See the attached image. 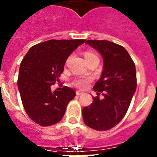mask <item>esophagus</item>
Returning <instances> with one entry per match:
<instances>
[{"instance_id": "obj_1", "label": "esophagus", "mask_w": 157, "mask_h": 157, "mask_svg": "<svg viewBox=\"0 0 157 157\" xmlns=\"http://www.w3.org/2000/svg\"><path fill=\"white\" fill-rule=\"evenodd\" d=\"M82 94H84V92H80V91H77V92H76V95H77V96L82 95Z\"/></svg>"}]
</instances>
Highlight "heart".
I'll use <instances>...</instances> for the list:
<instances>
[{
	"label": "heart",
	"mask_w": 157,
	"mask_h": 157,
	"mask_svg": "<svg viewBox=\"0 0 157 157\" xmlns=\"http://www.w3.org/2000/svg\"><path fill=\"white\" fill-rule=\"evenodd\" d=\"M91 56H97L92 53V52H86L85 53V58ZM88 82H89V79L87 78H77V79L75 80L74 84L77 87H79V88H84V87H87Z\"/></svg>",
	"instance_id": "1"
}]
</instances>
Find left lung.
<instances>
[{"label": "left lung", "instance_id": "8db88e82", "mask_svg": "<svg viewBox=\"0 0 157 157\" xmlns=\"http://www.w3.org/2000/svg\"><path fill=\"white\" fill-rule=\"evenodd\" d=\"M103 58V70L93 90L103 98H93L82 109L84 123L96 130H108L121 121L128 110L137 87L135 65L122 46L110 41L87 40Z\"/></svg>", "mask_w": 157, "mask_h": 157}]
</instances>
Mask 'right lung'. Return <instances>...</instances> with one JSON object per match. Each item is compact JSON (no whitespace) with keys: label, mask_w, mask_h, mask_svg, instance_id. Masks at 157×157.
<instances>
[{"label":"right lung","mask_w":157,"mask_h":157,"mask_svg":"<svg viewBox=\"0 0 157 157\" xmlns=\"http://www.w3.org/2000/svg\"><path fill=\"white\" fill-rule=\"evenodd\" d=\"M85 40H50L32 47L19 66L18 88L29 118L42 126L55 124L65 115L68 103L75 97L72 88L52 92L65 61Z\"/></svg>","instance_id":"obj_1"}]
</instances>
